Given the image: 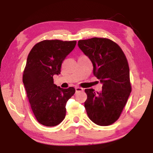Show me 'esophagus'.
Here are the masks:
<instances>
[{
  "instance_id": "34e87169",
  "label": "esophagus",
  "mask_w": 153,
  "mask_h": 153,
  "mask_svg": "<svg viewBox=\"0 0 153 153\" xmlns=\"http://www.w3.org/2000/svg\"><path fill=\"white\" fill-rule=\"evenodd\" d=\"M81 91H83V88H80V87H76V92H81Z\"/></svg>"
}]
</instances>
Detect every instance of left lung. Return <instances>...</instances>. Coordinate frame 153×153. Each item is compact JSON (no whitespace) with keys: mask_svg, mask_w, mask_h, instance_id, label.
<instances>
[{"mask_svg":"<svg viewBox=\"0 0 153 153\" xmlns=\"http://www.w3.org/2000/svg\"><path fill=\"white\" fill-rule=\"evenodd\" d=\"M77 45L92 61L94 76L102 84L100 92L85 90L88 116L97 125H111L120 117L131 91L125 54L117 44L107 38L82 40Z\"/></svg>","mask_w":153,"mask_h":153,"instance_id":"left-lung-1","label":"left lung"}]
</instances>
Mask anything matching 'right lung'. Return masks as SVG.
Returning <instances> with one entry per match:
<instances>
[{
	"label": "right lung",
	"mask_w": 153,
	"mask_h": 153,
	"mask_svg": "<svg viewBox=\"0 0 153 153\" xmlns=\"http://www.w3.org/2000/svg\"><path fill=\"white\" fill-rule=\"evenodd\" d=\"M76 45V41L46 40L33 46L28 55L23 82L33 113L43 126H55L64 120L67 100L76 92L74 87L57 86L53 79Z\"/></svg>",
	"instance_id": "add662e5"
}]
</instances>
